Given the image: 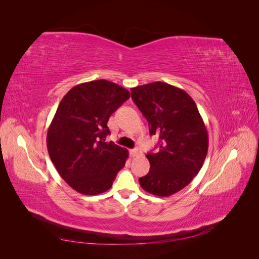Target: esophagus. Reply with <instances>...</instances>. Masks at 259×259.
I'll use <instances>...</instances> for the list:
<instances>
[{"label": "esophagus", "mask_w": 259, "mask_h": 259, "mask_svg": "<svg viewBox=\"0 0 259 259\" xmlns=\"http://www.w3.org/2000/svg\"><path fill=\"white\" fill-rule=\"evenodd\" d=\"M142 154H143V151L140 148H135V149H133V150H131L132 156H137V155H142Z\"/></svg>", "instance_id": "34e87169"}]
</instances>
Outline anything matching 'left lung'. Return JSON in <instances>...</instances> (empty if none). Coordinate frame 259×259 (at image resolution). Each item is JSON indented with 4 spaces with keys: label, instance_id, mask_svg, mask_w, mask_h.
Masks as SVG:
<instances>
[{
    "label": "left lung",
    "instance_id": "obj_1",
    "mask_svg": "<svg viewBox=\"0 0 259 259\" xmlns=\"http://www.w3.org/2000/svg\"><path fill=\"white\" fill-rule=\"evenodd\" d=\"M132 99L159 136V151L148 153L149 173L139 178L143 189L169 197L191 183L206 158L208 135L193 99L176 86L153 82L131 89Z\"/></svg>",
    "mask_w": 259,
    "mask_h": 259
}]
</instances>
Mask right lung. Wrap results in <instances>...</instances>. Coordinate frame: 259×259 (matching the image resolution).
Listing matches in <instances>:
<instances>
[{
	"mask_svg": "<svg viewBox=\"0 0 259 259\" xmlns=\"http://www.w3.org/2000/svg\"><path fill=\"white\" fill-rule=\"evenodd\" d=\"M130 92L106 80L75 85L61 99L48 131V150L61 178L75 191L96 195L110 189L128 151L106 143L107 123Z\"/></svg>",
	"mask_w": 259,
	"mask_h": 259,
	"instance_id": "obj_1",
	"label": "right lung"
}]
</instances>
